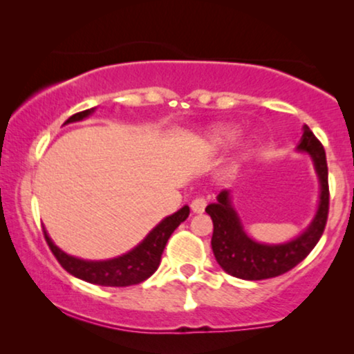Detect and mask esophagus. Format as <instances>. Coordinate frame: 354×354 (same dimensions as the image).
I'll use <instances>...</instances> for the list:
<instances>
[{
	"label": "esophagus",
	"instance_id": "34e87169",
	"mask_svg": "<svg viewBox=\"0 0 354 354\" xmlns=\"http://www.w3.org/2000/svg\"><path fill=\"white\" fill-rule=\"evenodd\" d=\"M206 205H207V203H206L205 198H203V196H196L195 200L192 201V205H190V206H192V211L195 212V214H201V212L205 211Z\"/></svg>",
	"mask_w": 354,
	"mask_h": 354
}]
</instances>
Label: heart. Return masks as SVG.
<instances>
[{"label":"heart","mask_w":354,"mask_h":354,"mask_svg":"<svg viewBox=\"0 0 354 354\" xmlns=\"http://www.w3.org/2000/svg\"><path fill=\"white\" fill-rule=\"evenodd\" d=\"M239 137V130L229 124H216L206 130L205 140L212 149H224ZM245 149V148H243Z\"/></svg>","instance_id":"obj_1"}]
</instances>
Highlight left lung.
Instances as JSON below:
<instances>
[{"instance_id":"1","label":"left lung","mask_w":354,"mask_h":354,"mask_svg":"<svg viewBox=\"0 0 354 354\" xmlns=\"http://www.w3.org/2000/svg\"><path fill=\"white\" fill-rule=\"evenodd\" d=\"M297 151L311 158L319 180V201L311 222L295 239L283 243H263L251 239L235 209L230 190H222L216 198L217 201L206 207L214 225L212 253L227 274L243 280L277 277L301 263L322 236L328 214L327 161L324 147L308 125H303Z\"/></svg>"}]
</instances>
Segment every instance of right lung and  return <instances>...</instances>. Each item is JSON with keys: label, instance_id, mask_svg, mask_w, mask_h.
<instances>
[{"label": "right lung", "instance_id": "obj_1", "mask_svg": "<svg viewBox=\"0 0 354 354\" xmlns=\"http://www.w3.org/2000/svg\"><path fill=\"white\" fill-rule=\"evenodd\" d=\"M95 109L96 108H91L71 115L64 125L80 122V120L90 118L95 113ZM188 214H190V207L183 206L182 209L174 212V214L164 217L156 227L149 230V234L137 246H133L127 253L103 261L82 259L77 258V256L67 254L51 240L45 227H43V232H45V239L53 254L56 256L62 268L74 277L85 280L88 283L101 285V287H129V285L143 282V280L151 277L156 272L169 236L187 219Z\"/></svg>", "mask_w": 354, "mask_h": 354}]
</instances>
